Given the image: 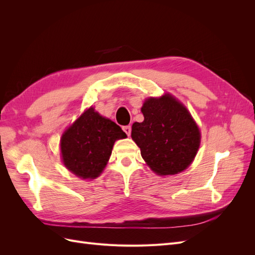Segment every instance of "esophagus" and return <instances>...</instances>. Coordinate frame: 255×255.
Instances as JSON below:
<instances>
[{"label": "esophagus", "mask_w": 255, "mask_h": 255, "mask_svg": "<svg viewBox=\"0 0 255 255\" xmlns=\"http://www.w3.org/2000/svg\"><path fill=\"white\" fill-rule=\"evenodd\" d=\"M122 129L125 130V133H126L128 136H129V135H130V132H132V128H130V126L123 127V128H122Z\"/></svg>", "instance_id": "obj_1"}]
</instances>
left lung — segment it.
<instances>
[{"label":"left lung","instance_id":"left-lung-1","mask_svg":"<svg viewBox=\"0 0 255 255\" xmlns=\"http://www.w3.org/2000/svg\"><path fill=\"white\" fill-rule=\"evenodd\" d=\"M141 113L144 120L134 123L132 138L146 165L159 175L185 170L194 160L201 140L197 123L186 107L166 94L146 99Z\"/></svg>","mask_w":255,"mask_h":255}]
</instances>
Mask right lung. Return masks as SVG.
I'll list each match as a JSON object with an SVG mask.
<instances>
[{
    "mask_svg": "<svg viewBox=\"0 0 255 255\" xmlns=\"http://www.w3.org/2000/svg\"><path fill=\"white\" fill-rule=\"evenodd\" d=\"M126 137L119 126L90 107L61 136L63 163L81 179H96L109 161L115 141Z\"/></svg>",
    "mask_w": 255,
    "mask_h": 255,
    "instance_id": "1",
    "label": "right lung"
}]
</instances>
